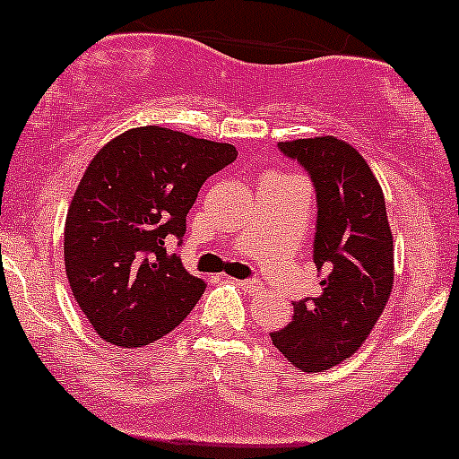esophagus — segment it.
Wrapping results in <instances>:
<instances>
[{
	"instance_id": "34e87169",
	"label": "esophagus",
	"mask_w": 459,
	"mask_h": 459,
	"mask_svg": "<svg viewBox=\"0 0 459 459\" xmlns=\"http://www.w3.org/2000/svg\"><path fill=\"white\" fill-rule=\"evenodd\" d=\"M236 284H238L240 290L249 292V295H251V292H257V290H262V288H264L260 284V281H255V280H238Z\"/></svg>"
}]
</instances>
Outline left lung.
<instances>
[{
	"mask_svg": "<svg viewBox=\"0 0 459 459\" xmlns=\"http://www.w3.org/2000/svg\"><path fill=\"white\" fill-rule=\"evenodd\" d=\"M316 188L314 264L321 295L292 303L295 314L271 341L288 362L321 373L362 347L394 281L393 230L382 186L359 152L336 136L280 143Z\"/></svg>",
	"mask_w": 459,
	"mask_h": 459,
	"instance_id": "1",
	"label": "left lung"
}]
</instances>
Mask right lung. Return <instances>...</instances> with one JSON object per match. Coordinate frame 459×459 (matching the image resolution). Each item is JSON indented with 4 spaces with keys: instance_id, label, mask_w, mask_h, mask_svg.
<instances>
[{
    "instance_id": "1",
    "label": "right lung",
    "mask_w": 459,
    "mask_h": 459,
    "mask_svg": "<svg viewBox=\"0 0 459 459\" xmlns=\"http://www.w3.org/2000/svg\"><path fill=\"white\" fill-rule=\"evenodd\" d=\"M236 156L228 143L160 126L132 127L97 152L66 212L65 269L101 341L145 347L188 316L205 281L164 243L182 238L202 184Z\"/></svg>"
}]
</instances>
